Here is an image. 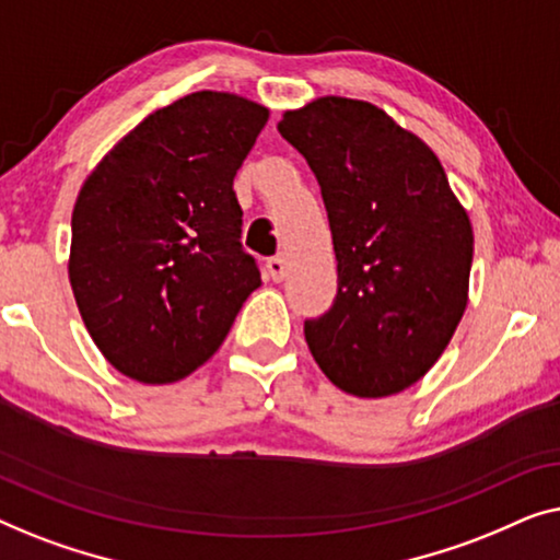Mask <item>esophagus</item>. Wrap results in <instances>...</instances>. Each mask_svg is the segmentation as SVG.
Here are the masks:
<instances>
[{"mask_svg":"<svg viewBox=\"0 0 560 560\" xmlns=\"http://www.w3.org/2000/svg\"><path fill=\"white\" fill-rule=\"evenodd\" d=\"M266 271H269V277L273 281H281L283 277H287V261H283L281 256H271L269 261H266Z\"/></svg>","mask_w":560,"mask_h":560,"instance_id":"34e87169","label":"esophagus"}]
</instances>
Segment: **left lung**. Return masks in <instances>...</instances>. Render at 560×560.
Masks as SVG:
<instances>
[{"label":"left lung","mask_w":560,"mask_h":560,"mask_svg":"<svg viewBox=\"0 0 560 560\" xmlns=\"http://www.w3.org/2000/svg\"><path fill=\"white\" fill-rule=\"evenodd\" d=\"M279 133L325 200L337 294L304 337L325 375L360 398L429 373L467 306L475 235L436 154L365 101L319 98Z\"/></svg>","instance_id":"obj_1"}]
</instances>
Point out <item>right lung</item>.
<instances>
[{
	"instance_id": "obj_1",
	"label": "right lung",
	"mask_w": 560,
	"mask_h": 560,
	"mask_svg": "<svg viewBox=\"0 0 560 560\" xmlns=\"http://www.w3.org/2000/svg\"><path fill=\"white\" fill-rule=\"evenodd\" d=\"M269 112L200 91L149 114L85 179L70 287L104 358L139 383L200 368L261 287L233 177Z\"/></svg>"
}]
</instances>
